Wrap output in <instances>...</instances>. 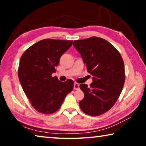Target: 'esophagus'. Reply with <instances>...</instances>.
<instances>
[{
    "label": "esophagus",
    "mask_w": 146,
    "mask_h": 146,
    "mask_svg": "<svg viewBox=\"0 0 146 146\" xmlns=\"http://www.w3.org/2000/svg\"><path fill=\"white\" fill-rule=\"evenodd\" d=\"M79 84H78V83H76V82H75V84H74V90H79Z\"/></svg>",
    "instance_id": "34e87169"
}]
</instances>
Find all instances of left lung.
<instances>
[{"label":"left lung","instance_id":"obj_1","mask_svg":"<svg viewBox=\"0 0 146 146\" xmlns=\"http://www.w3.org/2000/svg\"><path fill=\"white\" fill-rule=\"evenodd\" d=\"M73 46L93 75L90 87L80 85L84 97L79 106L86 114L102 115L114 106L122 91L125 75L122 56L111 44L97 36L74 40Z\"/></svg>","mask_w":146,"mask_h":146}]
</instances>
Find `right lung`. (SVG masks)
Instances as JSON below:
<instances>
[{"instance_id":"right-lung-1","label":"right lung","mask_w":146,"mask_h":146,"mask_svg":"<svg viewBox=\"0 0 146 146\" xmlns=\"http://www.w3.org/2000/svg\"><path fill=\"white\" fill-rule=\"evenodd\" d=\"M73 40L44 39L24 51L20 59L19 81L33 107L43 114H51L60 108L66 96L73 90L71 79L61 82L55 68Z\"/></svg>"}]
</instances>
